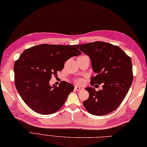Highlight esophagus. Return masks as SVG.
I'll use <instances>...</instances> for the list:
<instances>
[{"label": "esophagus", "instance_id": "1", "mask_svg": "<svg viewBox=\"0 0 147 147\" xmlns=\"http://www.w3.org/2000/svg\"><path fill=\"white\" fill-rule=\"evenodd\" d=\"M83 89H84L83 88L80 87H78V86L75 87V90H76V91H78V92H80V91H82Z\"/></svg>", "mask_w": 147, "mask_h": 147}]
</instances>
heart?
<instances>
[{
	"label": "heart",
	"mask_w": 147,
	"mask_h": 147,
	"mask_svg": "<svg viewBox=\"0 0 147 147\" xmlns=\"http://www.w3.org/2000/svg\"><path fill=\"white\" fill-rule=\"evenodd\" d=\"M75 82H76V84H81L82 82V79H80V78L76 79V80H75Z\"/></svg>",
	"instance_id": "1"
}]
</instances>
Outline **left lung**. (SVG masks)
Segmentation results:
<instances>
[{
	"mask_svg": "<svg viewBox=\"0 0 147 147\" xmlns=\"http://www.w3.org/2000/svg\"><path fill=\"white\" fill-rule=\"evenodd\" d=\"M76 47L92 61L96 75L92 76L90 84H103L101 90L86 88L89 97L83 102L84 106L94 115L111 113L120 105L132 84L131 59L118 46L105 42L96 41Z\"/></svg>",
	"mask_w": 147,
	"mask_h": 147,
	"instance_id": "left-lung-1",
	"label": "left lung"
}]
</instances>
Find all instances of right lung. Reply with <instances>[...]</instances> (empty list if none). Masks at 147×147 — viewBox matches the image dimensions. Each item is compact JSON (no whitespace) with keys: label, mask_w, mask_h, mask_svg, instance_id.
<instances>
[{"label":"right lung","mask_w":147,"mask_h":147,"mask_svg":"<svg viewBox=\"0 0 147 147\" xmlns=\"http://www.w3.org/2000/svg\"><path fill=\"white\" fill-rule=\"evenodd\" d=\"M73 45L40 44L27 49L16 61L13 71L16 88L23 101L36 113L49 115L60 109L74 89L62 81L50 86L52 76L63 69L65 61L81 52Z\"/></svg>","instance_id":"obj_1"}]
</instances>
